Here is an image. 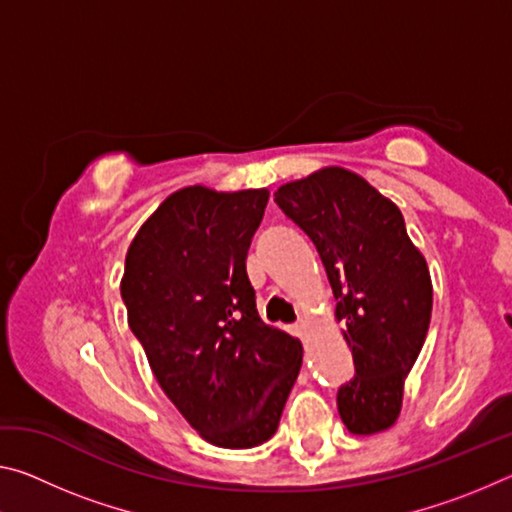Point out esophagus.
I'll return each instance as SVG.
<instances>
[{
    "instance_id": "esophagus-1",
    "label": "esophagus",
    "mask_w": 512,
    "mask_h": 512,
    "mask_svg": "<svg viewBox=\"0 0 512 512\" xmlns=\"http://www.w3.org/2000/svg\"><path fill=\"white\" fill-rule=\"evenodd\" d=\"M307 329H309V323H307V320H300V323L296 325V332H298L300 336H305V334H307Z\"/></svg>"
}]
</instances>
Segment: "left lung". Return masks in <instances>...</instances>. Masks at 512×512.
Wrapping results in <instances>:
<instances>
[{
    "instance_id": "left-lung-1",
    "label": "left lung",
    "mask_w": 512,
    "mask_h": 512,
    "mask_svg": "<svg viewBox=\"0 0 512 512\" xmlns=\"http://www.w3.org/2000/svg\"><path fill=\"white\" fill-rule=\"evenodd\" d=\"M275 203L314 241L336 298L354 377L336 404L352 433L384 431L402 409L404 379L427 339L431 277L397 205L339 167L282 185Z\"/></svg>"
}]
</instances>
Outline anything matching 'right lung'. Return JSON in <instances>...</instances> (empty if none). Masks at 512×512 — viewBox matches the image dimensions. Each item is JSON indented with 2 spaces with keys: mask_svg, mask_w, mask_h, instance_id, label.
<instances>
[{
  "mask_svg": "<svg viewBox=\"0 0 512 512\" xmlns=\"http://www.w3.org/2000/svg\"><path fill=\"white\" fill-rule=\"evenodd\" d=\"M266 203V189H180L126 255L128 325L162 391L216 447L266 443L302 363L300 341L259 318L246 273Z\"/></svg>",
  "mask_w": 512,
  "mask_h": 512,
  "instance_id": "1",
  "label": "right lung"
}]
</instances>
